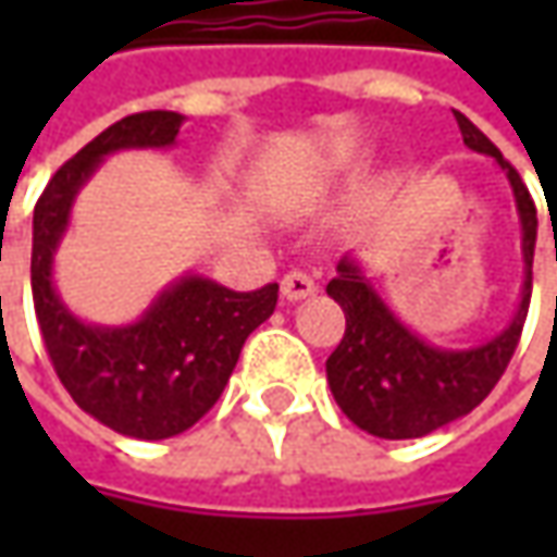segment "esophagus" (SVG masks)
I'll return each instance as SVG.
<instances>
[{
  "instance_id": "1",
  "label": "esophagus",
  "mask_w": 557,
  "mask_h": 557,
  "mask_svg": "<svg viewBox=\"0 0 557 557\" xmlns=\"http://www.w3.org/2000/svg\"><path fill=\"white\" fill-rule=\"evenodd\" d=\"M282 294H285L288 300H307V297L315 294V282H312V275H307V272L294 269V272H288V275L282 278Z\"/></svg>"
}]
</instances>
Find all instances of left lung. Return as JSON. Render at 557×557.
Returning a JSON list of instances; mask_svg holds the SVG:
<instances>
[{
	"instance_id": "8db88e82",
	"label": "left lung",
	"mask_w": 557,
	"mask_h": 557,
	"mask_svg": "<svg viewBox=\"0 0 557 557\" xmlns=\"http://www.w3.org/2000/svg\"><path fill=\"white\" fill-rule=\"evenodd\" d=\"M459 120L461 139L471 151L496 158L511 183L521 247H524V288L521 304L508 329L471 350H443L412 334L369 285L362 269L350 257L337 263V275L329 282V297L341 304L347 329L341 344L325 362L332 394L341 412L356 428L384 440H412L437 431L443 424L468 416L508 369L515 347L524 332L530 288H533V247H536V203L527 191L518 170L505 161L503 151L483 136L471 120L453 111Z\"/></svg>"
}]
</instances>
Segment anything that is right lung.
Returning <instances> with one entry per match:
<instances>
[{
	"label": "right lung",
	"instance_id": "add662e5",
	"mask_svg": "<svg viewBox=\"0 0 557 557\" xmlns=\"http://www.w3.org/2000/svg\"><path fill=\"white\" fill-rule=\"evenodd\" d=\"M183 120L176 111L117 120L54 173L33 210L30 285L42 344L76 406L123 437L166 440L201 421L228 384L247 334L267 322L278 300L275 282L260 290H228L185 275L139 322L120 329L86 325L61 304L52 260L76 191L114 151L170 148Z\"/></svg>",
	"mask_w": 557,
	"mask_h": 557
}]
</instances>
